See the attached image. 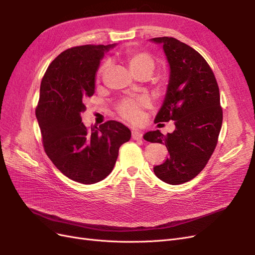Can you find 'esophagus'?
Masks as SVG:
<instances>
[{"label":"esophagus","instance_id":"esophagus-1","mask_svg":"<svg viewBox=\"0 0 255 255\" xmlns=\"http://www.w3.org/2000/svg\"><path fill=\"white\" fill-rule=\"evenodd\" d=\"M143 136V133L141 132V130H138V129H135L132 132V138L134 140H138V139H141Z\"/></svg>","mask_w":255,"mask_h":255}]
</instances>
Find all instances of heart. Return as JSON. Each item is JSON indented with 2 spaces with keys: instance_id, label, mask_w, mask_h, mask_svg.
Listing matches in <instances>:
<instances>
[{
  "instance_id": "b5f03b06",
  "label": "heart",
  "mask_w": 255,
  "mask_h": 255,
  "mask_svg": "<svg viewBox=\"0 0 255 255\" xmlns=\"http://www.w3.org/2000/svg\"><path fill=\"white\" fill-rule=\"evenodd\" d=\"M123 58L127 61V64L132 71L134 75H140V74H151L155 67V59L151 53L148 51L142 50H134L128 49L123 53ZM107 64H103L99 69L98 78L101 76L104 71L106 70ZM148 105V102L145 100H130L127 99L118 106V113L122 116L123 118L128 121H136L138 120L141 113V109Z\"/></svg>"
}]
</instances>
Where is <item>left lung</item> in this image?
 <instances>
[{"label": "left lung", "mask_w": 255, "mask_h": 255, "mask_svg": "<svg viewBox=\"0 0 255 255\" xmlns=\"http://www.w3.org/2000/svg\"><path fill=\"white\" fill-rule=\"evenodd\" d=\"M150 40L163 45L170 67L165 99L154 122L173 120L175 129L167 135L150 130L143 138L168 149L167 159L153 168L158 179L183 184L203 170L217 144L222 126L218 84L201 54L186 43L172 37Z\"/></svg>", "instance_id": "obj_1"}]
</instances>
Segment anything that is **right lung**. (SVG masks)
Wrapping results in <instances>:
<instances>
[{"instance_id": "right-lung-1", "label": "right lung", "mask_w": 255, "mask_h": 255, "mask_svg": "<svg viewBox=\"0 0 255 255\" xmlns=\"http://www.w3.org/2000/svg\"><path fill=\"white\" fill-rule=\"evenodd\" d=\"M116 44H87L60 53L45 71L36 117L44 151L58 170L82 184L104 180L114 169L120 145L130 130L110 120L88 129L81 115L95 94L96 75L104 54Z\"/></svg>"}]
</instances>
